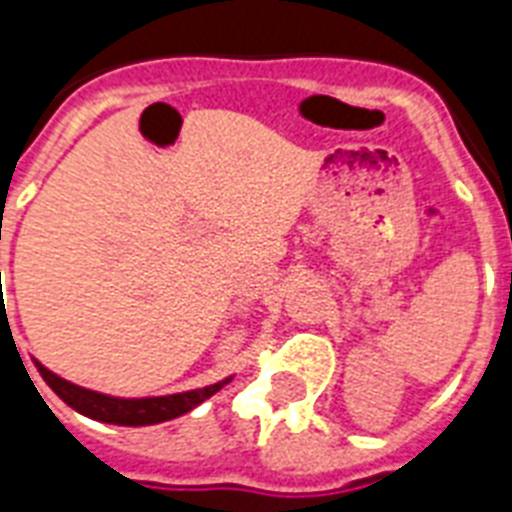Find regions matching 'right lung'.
Wrapping results in <instances>:
<instances>
[{"label":"right lung","mask_w":512,"mask_h":512,"mask_svg":"<svg viewBox=\"0 0 512 512\" xmlns=\"http://www.w3.org/2000/svg\"><path fill=\"white\" fill-rule=\"evenodd\" d=\"M36 366H39V374L44 377V382H47L71 409L87 414L92 420L114 422V425H132V428H138V425H156V422L164 420H175L180 414L191 412L193 406H199L201 401H207L209 396H215L217 390L228 382H215V385H207V388L188 390V393H175V396L114 398L103 396V393H95V390L79 388L74 382L63 380L58 374H52L50 369H44L39 361H36Z\"/></svg>","instance_id":"right-lung-1"}]
</instances>
